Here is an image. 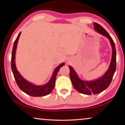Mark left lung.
I'll list each match as a JSON object with an SVG mask.
<instances>
[{
	"label": "left lung",
	"instance_id": "1",
	"mask_svg": "<svg viewBox=\"0 0 125 125\" xmlns=\"http://www.w3.org/2000/svg\"><path fill=\"white\" fill-rule=\"evenodd\" d=\"M93 24L95 30L109 39L112 47V57L108 69L104 74L98 79L93 80L86 81L80 79L73 67L69 65V75L74 88L78 92L85 95L98 94L105 90L110 84L116 68V52L113 39L100 25L96 22Z\"/></svg>",
	"mask_w": 125,
	"mask_h": 125
}]
</instances>
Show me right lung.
Returning a JSON list of instances; mask_svg holds the SVG:
<instances>
[{
  "instance_id": "right-lung-1",
  "label": "right lung",
  "mask_w": 125,
  "mask_h": 125,
  "mask_svg": "<svg viewBox=\"0 0 125 125\" xmlns=\"http://www.w3.org/2000/svg\"><path fill=\"white\" fill-rule=\"evenodd\" d=\"M20 32L19 34L18 35V37L15 41L12 48V54H11V70L13 73L15 81L16 82L17 85L21 90L23 92L26 93V94L32 96H44L47 95L50 93L52 92L53 90L55 81H56V76L59 70L61 68V67L63 66L64 65V63H62L58 65L56 68L54 69L53 72L52 73V77L50 78L49 81L47 83H46L45 85H35L32 83H30L26 80L20 74V73L19 72L18 69L16 68L15 64V53L16 51L17 45L19 39L21 35Z\"/></svg>"
}]
</instances>
